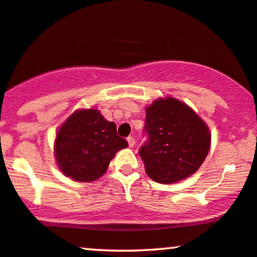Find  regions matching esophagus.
Here are the masks:
<instances>
[{"mask_svg":"<svg viewBox=\"0 0 257 257\" xmlns=\"http://www.w3.org/2000/svg\"><path fill=\"white\" fill-rule=\"evenodd\" d=\"M126 141H128V145L129 147H133L135 145V139L133 137H129L128 139H126Z\"/></svg>","mask_w":257,"mask_h":257,"instance_id":"1","label":"esophagus"}]
</instances>
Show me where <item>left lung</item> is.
Wrapping results in <instances>:
<instances>
[{
  "mask_svg": "<svg viewBox=\"0 0 257 257\" xmlns=\"http://www.w3.org/2000/svg\"><path fill=\"white\" fill-rule=\"evenodd\" d=\"M149 140L140 149L149 178L159 184L187 179L202 166L209 149V126L185 102L166 96L146 107Z\"/></svg>",
  "mask_w": 257,
  "mask_h": 257,
  "instance_id": "1",
  "label": "left lung"
}]
</instances>
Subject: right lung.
<instances>
[{
    "label": "right lung",
    "instance_id": "obj_1",
    "mask_svg": "<svg viewBox=\"0 0 257 257\" xmlns=\"http://www.w3.org/2000/svg\"><path fill=\"white\" fill-rule=\"evenodd\" d=\"M113 122L96 108H81L59 126L54 156L60 172L73 181H95L107 170L119 150L128 147Z\"/></svg>",
    "mask_w": 257,
    "mask_h": 257
}]
</instances>
